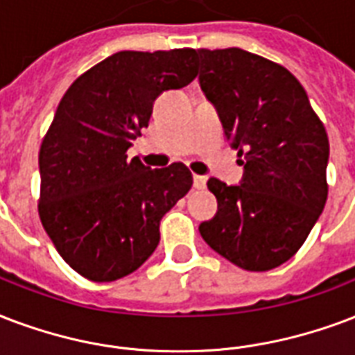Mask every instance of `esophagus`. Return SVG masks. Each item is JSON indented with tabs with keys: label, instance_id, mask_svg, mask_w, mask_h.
<instances>
[{
	"label": "esophagus",
	"instance_id": "34e87169",
	"mask_svg": "<svg viewBox=\"0 0 355 355\" xmlns=\"http://www.w3.org/2000/svg\"><path fill=\"white\" fill-rule=\"evenodd\" d=\"M193 186H196L197 189H202L207 186V178L201 177V175H193Z\"/></svg>",
	"mask_w": 355,
	"mask_h": 355
}]
</instances>
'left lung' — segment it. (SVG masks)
Listing matches in <instances>:
<instances>
[{"label":"left lung","mask_w":355,"mask_h":355,"mask_svg":"<svg viewBox=\"0 0 355 355\" xmlns=\"http://www.w3.org/2000/svg\"><path fill=\"white\" fill-rule=\"evenodd\" d=\"M197 64L243 166L238 186L208 180L218 214L199 232L232 264L268 272L296 255L324 210L328 134L302 83L279 63L240 48H201Z\"/></svg>","instance_id":"left-lung-1"}]
</instances>
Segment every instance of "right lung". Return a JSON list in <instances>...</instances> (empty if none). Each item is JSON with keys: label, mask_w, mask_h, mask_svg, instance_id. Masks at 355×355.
<instances>
[{"label": "right lung", "mask_w": 355, "mask_h": 355, "mask_svg": "<svg viewBox=\"0 0 355 355\" xmlns=\"http://www.w3.org/2000/svg\"><path fill=\"white\" fill-rule=\"evenodd\" d=\"M197 50L117 51L67 89L39 153V216L63 261L96 283L132 274L159 242V220L193 184L184 164L128 158L154 100L197 76Z\"/></svg>", "instance_id": "obj_1"}]
</instances>
